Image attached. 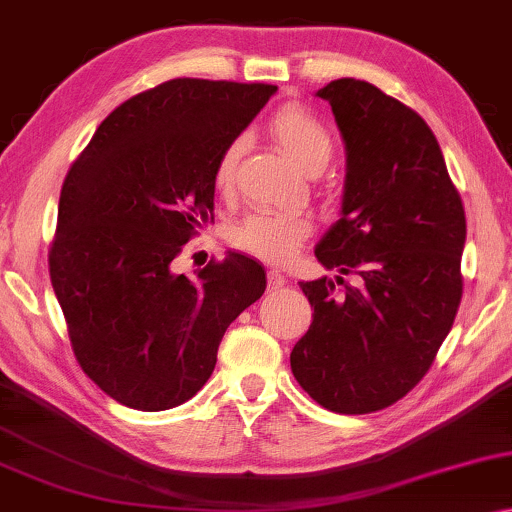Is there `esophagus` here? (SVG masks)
<instances>
[{
	"instance_id": "34e87169",
	"label": "esophagus",
	"mask_w": 512,
	"mask_h": 512,
	"mask_svg": "<svg viewBox=\"0 0 512 512\" xmlns=\"http://www.w3.org/2000/svg\"><path fill=\"white\" fill-rule=\"evenodd\" d=\"M286 274H283L281 270H270L267 272V286H270L272 290H277V288H283L286 286Z\"/></svg>"
}]
</instances>
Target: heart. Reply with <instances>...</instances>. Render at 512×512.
Wrapping results in <instances>:
<instances>
[{"label": "heart", "instance_id": "obj_1", "mask_svg": "<svg viewBox=\"0 0 512 512\" xmlns=\"http://www.w3.org/2000/svg\"><path fill=\"white\" fill-rule=\"evenodd\" d=\"M270 130L279 141L283 151L300 164L306 174H320L334 155L332 132L311 109L302 105H283L272 116ZM247 139L238 135L229 139L222 148L215 164V185L222 192H229L242 155H245ZM313 233L309 217L297 212L256 208L247 212L231 229V242L247 254L261 258L267 263H286Z\"/></svg>", "mask_w": 512, "mask_h": 512}]
</instances>
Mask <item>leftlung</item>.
Returning a JSON list of instances; mask_svg holds the SVG:
<instances>
[{
	"mask_svg": "<svg viewBox=\"0 0 512 512\" xmlns=\"http://www.w3.org/2000/svg\"><path fill=\"white\" fill-rule=\"evenodd\" d=\"M348 151L341 219L316 258L355 286L302 281L313 322L290 352L300 387L329 412L384 410L428 373L462 300L465 208L442 148L412 107L343 77L318 91Z\"/></svg>",
	"mask_w": 512,
	"mask_h": 512,
	"instance_id": "8db88e82",
	"label": "left lung"
}]
</instances>
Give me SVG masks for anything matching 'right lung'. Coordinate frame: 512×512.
I'll return each mask as SVG.
<instances>
[{"label":"right lung","mask_w":512,"mask_h":512,"mask_svg":"<svg viewBox=\"0 0 512 512\" xmlns=\"http://www.w3.org/2000/svg\"><path fill=\"white\" fill-rule=\"evenodd\" d=\"M277 86L178 77L100 123L61 187L50 279L77 364L121 405L171 410L215 371L226 327L265 293L231 251L194 277L176 258L215 219V164Z\"/></svg>","instance_id":"add662e5"}]
</instances>
